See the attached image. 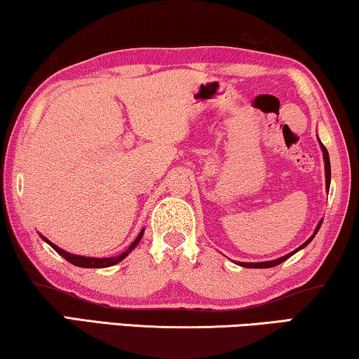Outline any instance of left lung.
I'll use <instances>...</instances> for the list:
<instances>
[{"label":"left lung","instance_id":"left-lung-1","mask_svg":"<svg viewBox=\"0 0 359 359\" xmlns=\"http://www.w3.org/2000/svg\"><path fill=\"white\" fill-rule=\"evenodd\" d=\"M319 145H320V149H323V156H324V169H325V189H327V191H329V185H330V159H329V153H327V149H325V147H324L323 143H320V142H319ZM320 224H323V221H320V222L318 224L316 231H314V233L311 235V237H309V238L306 240V242H304L303 245H299V247H298L295 251H292V253H288V255H285V256H282V258H279V259L264 261V263H238V266H243V267H253V269H266V267H274V266H277V264L283 263V261L290 258L292 255H295L298 250L304 248V247H306V245H308L309 242H311V240L314 238V235L318 233L319 227H320Z\"/></svg>","mask_w":359,"mask_h":359}]
</instances>
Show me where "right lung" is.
Instances as JSON below:
<instances>
[{
  "label": "right lung",
  "instance_id": "right-lung-1",
  "mask_svg": "<svg viewBox=\"0 0 359 359\" xmlns=\"http://www.w3.org/2000/svg\"><path fill=\"white\" fill-rule=\"evenodd\" d=\"M143 232H145V229H142V232L138 233V237L133 240V242L130 243V247H128L124 253H121L119 256H112V258H90V256H79V255H72V253H67V251L61 250L60 247H56L55 243H51L50 240L43 237V235H40V237L45 240V242L50 245V247L57 251L64 259L69 261V263H72L74 266H79V267H98V269H101V267H109V266H114L117 263H121L122 259L126 258V256L130 253V251L137 247L138 242H140L142 237H143Z\"/></svg>",
  "mask_w": 359,
  "mask_h": 359
}]
</instances>
